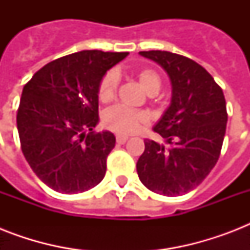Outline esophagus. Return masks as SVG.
I'll return each mask as SVG.
<instances>
[{
	"instance_id": "obj_1",
	"label": "esophagus",
	"mask_w": 250,
	"mask_h": 250,
	"mask_svg": "<svg viewBox=\"0 0 250 250\" xmlns=\"http://www.w3.org/2000/svg\"><path fill=\"white\" fill-rule=\"evenodd\" d=\"M127 140H128V137L125 136V135H117V143H118V144H125Z\"/></svg>"
}]
</instances>
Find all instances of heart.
Here are the masks:
<instances>
[{"mask_svg":"<svg viewBox=\"0 0 250 250\" xmlns=\"http://www.w3.org/2000/svg\"><path fill=\"white\" fill-rule=\"evenodd\" d=\"M137 80L148 94H156L160 90L161 79L152 68H143L136 74ZM118 74L115 71L106 72L98 84V98L101 102H110L117 93ZM102 123L106 128L119 135H132L144 128L148 117L143 111L127 109L123 106H113L102 114Z\"/></svg>","mask_w":250,"mask_h":250,"instance_id":"1","label":"heart"}]
</instances>
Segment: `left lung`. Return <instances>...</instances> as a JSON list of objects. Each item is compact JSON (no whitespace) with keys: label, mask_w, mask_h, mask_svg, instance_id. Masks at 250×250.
Wrapping results in <instances>:
<instances>
[{"label":"left lung","mask_w":250,"mask_h":250,"mask_svg":"<svg viewBox=\"0 0 250 250\" xmlns=\"http://www.w3.org/2000/svg\"><path fill=\"white\" fill-rule=\"evenodd\" d=\"M140 56L154 61L171 82V104L154 131L166 145L144 140L136 164L148 189L179 196L201 184L217 164L227 125L223 90L205 68L175 53L150 50Z\"/></svg>","instance_id":"8db88e82"}]
</instances>
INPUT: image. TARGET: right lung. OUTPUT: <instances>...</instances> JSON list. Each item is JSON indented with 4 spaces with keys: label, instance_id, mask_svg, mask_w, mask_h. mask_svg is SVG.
<instances>
[{
    "label": "right lung",
    "instance_id": "right-lung-1",
    "mask_svg": "<svg viewBox=\"0 0 250 250\" xmlns=\"http://www.w3.org/2000/svg\"><path fill=\"white\" fill-rule=\"evenodd\" d=\"M128 53L83 50L49 62L21 92L17 127L33 172L61 193H82L101 182L115 146L98 125V84Z\"/></svg>",
    "mask_w": 250,
    "mask_h": 250
}]
</instances>
